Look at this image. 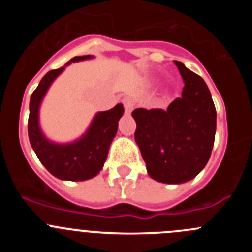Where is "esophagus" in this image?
Wrapping results in <instances>:
<instances>
[{"label": "esophagus", "instance_id": "obj_1", "mask_svg": "<svg viewBox=\"0 0 252 252\" xmlns=\"http://www.w3.org/2000/svg\"><path fill=\"white\" fill-rule=\"evenodd\" d=\"M122 103H124V108H125V112L126 113H131V111L133 110V102L132 99L130 98H124L122 99Z\"/></svg>", "mask_w": 252, "mask_h": 252}]
</instances>
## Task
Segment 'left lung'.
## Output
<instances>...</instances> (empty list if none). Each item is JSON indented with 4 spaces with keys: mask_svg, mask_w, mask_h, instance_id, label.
I'll return each mask as SVG.
<instances>
[{
    "mask_svg": "<svg viewBox=\"0 0 252 252\" xmlns=\"http://www.w3.org/2000/svg\"><path fill=\"white\" fill-rule=\"evenodd\" d=\"M184 81L182 97L166 110L136 108L135 141L153 179L179 184L201 173L212 153L216 107L206 82L174 60Z\"/></svg>",
    "mask_w": 252,
    "mask_h": 252,
    "instance_id": "obj_1",
    "label": "left lung"
}]
</instances>
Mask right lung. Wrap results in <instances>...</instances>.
Masks as SVG:
<instances>
[{
	"instance_id": "right-lung-1",
	"label": "right lung",
	"mask_w": 252,
	"mask_h": 252,
	"mask_svg": "<svg viewBox=\"0 0 252 252\" xmlns=\"http://www.w3.org/2000/svg\"><path fill=\"white\" fill-rule=\"evenodd\" d=\"M91 55L74 57L72 62L90 59ZM64 66L46 73L30 98L28 132L35 154L49 173L63 180L91 179L98 174L107 159L111 142L117 132V125L124 113V106L119 103L113 108L98 112L83 137L78 141L59 145L45 139L39 127V107L46 91L55 78L63 72Z\"/></svg>"
}]
</instances>
